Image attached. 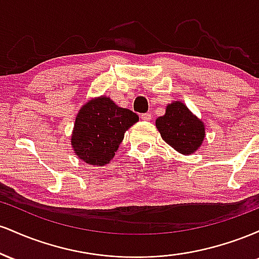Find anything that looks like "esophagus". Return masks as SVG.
Returning <instances> with one entry per match:
<instances>
[{
    "label": "esophagus",
    "instance_id": "esophagus-1",
    "mask_svg": "<svg viewBox=\"0 0 259 259\" xmlns=\"http://www.w3.org/2000/svg\"><path fill=\"white\" fill-rule=\"evenodd\" d=\"M140 118H141L142 120L148 121V120L152 119V115H151V113H142V114L140 115Z\"/></svg>",
    "mask_w": 259,
    "mask_h": 259
}]
</instances>
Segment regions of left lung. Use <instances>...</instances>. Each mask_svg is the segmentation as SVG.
<instances>
[{"label":"left lung","mask_w":259,"mask_h":259,"mask_svg":"<svg viewBox=\"0 0 259 259\" xmlns=\"http://www.w3.org/2000/svg\"><path fill=\"white\" fill-rule=\"evenodd\" d=\"M156 126L169 146L183 154L197 151L204 139L203 123L181 102L169 105L165 114L157 118Z\"/></svg>","instance_id":"8db88e82"}]
</instances>
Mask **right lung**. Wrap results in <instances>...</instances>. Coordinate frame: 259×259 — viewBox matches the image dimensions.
Returning a JSON list of instances; mask_svg holds the SVG:
<instances>
[{
  "mask_svg": "<svg viewBox=\"0 0 259 259\" xmlns=\"http://www.w3.org/2000/svg\"><path fill=\"white\" fill-rule=\"evenodd\" d=\"M139 120L136 113L120 108L108 97L89 101L76 115L72 145L76 156L88 164L109 163L124 133Z\"/></svg>",
  "mask_w": 259,
  "mask_h": 259,
  "instance_id": "obj_1",
  "label": "right lung"
}]
</instances>
